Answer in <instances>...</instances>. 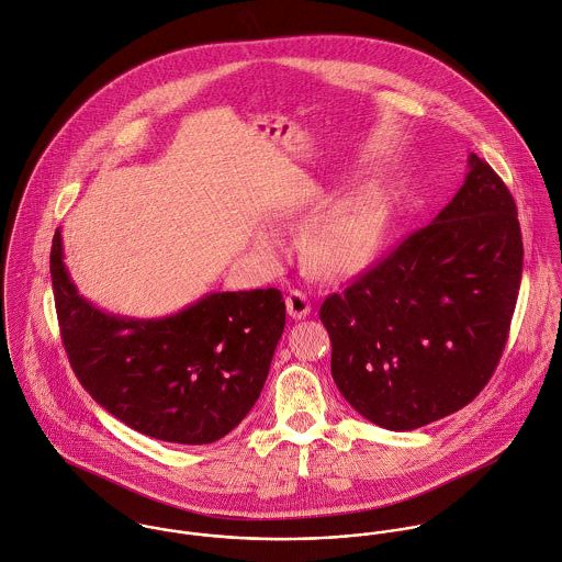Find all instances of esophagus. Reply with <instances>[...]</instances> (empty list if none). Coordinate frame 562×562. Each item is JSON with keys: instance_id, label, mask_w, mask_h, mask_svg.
I'll use <instances>...</instances> for the list:
<instances>
[{"instance_id": "1", "label": "esophagus", "mask_w": 562, "mask_h": 562, "mask_svg": "<svg viewBox=\"0 0 562 562\" xmlns=\"http://www.w3.org/2000/svg\"><path fill=\"white\" fill-rule=\"evenodd\" d=\"M286 311L293 319H304L306 315H311L313 306H311V300L302 291H291L286 295Z\"/></svg>"}]
</instances>
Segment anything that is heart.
Wrapping results in <instances>:
<instances>
[{"mask_svg":"<svg viewBox=\"0 0 562 562\" xmlns=\"http://www.w3.org/2000/svg\"><path fill=\"white\" fill-rule=\"evenodd\" d=\"M382 238V211L373 195L356 193L330 209L311 236V256L328 273L364 269Z\"/></svg>","mask_w":562,"mask_h":562,"instance_id":"heart-1","label":"heart"}]
</instances>
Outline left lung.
<instances>
[{
	"label": "left lung",
	"instance_id": "1",
	"mask_svg": "<svg viewBox=\"0 0 562 562\" xmlns=\"http://www.w3.org/2000/svg\"><path fill=\"white\" fill-rule=\"evenodd\" d=\"M521 267L515 200L471 154L462 187L432 224L322 304L340 395L395 432L467 406L502 358Z\"/></svg>",
	"mask_w": 562,
	"mask_h": 562
}]
</instances>
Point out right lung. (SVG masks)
<instances>
[{"mask_svg": "<svg viewBox=\"0 0 562 562\" xmlns=\"http://www.w3.org/2000/svg\"><path fill=\"white\" fill-rule=\"evenodd\" d=\"M54 234L49 271L69 362L89 395L132 430L215 443L256 404L286 322L278 289L211 293L162 319L104 313L80 295Z\"/></svg>", "mask_w": 562, "mask_h": 562, "instance_id": "obj_1", "label": "right lung"}]
</instances>
